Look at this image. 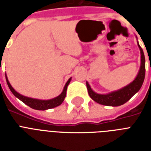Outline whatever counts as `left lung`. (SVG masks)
<instances>
[{
    "mask_svg": "<svg viewBox=\"0 0 151 151\" xmlns=\"http://www.w3.org/2000/svg\"><path fill=\"white\" fill-rule=\"evenodd\" d=\"M141 53V66L139 71L136 79L129 85H127L122 89L113 92L111 93L106 95L97 94L92 90L88 83L86 82L88 92L89 94V96L92 98L95 102L102 104V105L110 106H117L124 104L126 102L131 99L139 90L142 87L143 81L145 78V56L143 54V51L139 45L138 44Z\"/></svg>",
    "mask_w": 151,
    "mask_h": 151,
    "instance_id": "left-lung-1",
    "label": "left lung"
}]
</instances>
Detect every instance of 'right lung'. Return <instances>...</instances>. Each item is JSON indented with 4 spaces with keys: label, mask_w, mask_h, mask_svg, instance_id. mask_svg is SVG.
Wrapping results in <instances>:
<instances>
[{
    "label": "right lung",
    "mask_w": 151,
    "mask_h": 151,
    "mask_svg": "<svg viewBox=\"0 0 151 151\" xmlns=\"http://www.w3.org/2000/svg\"><path fill=\"white\" fill-rule=\"evenodd\" d=\"M71 78H70L68 81L66 82V85L63 88V91L61 94L59 95V96L55 97L54 99H49V100H40V99H32V98H29V97H26L24 96L20 95L19 93H18L15 89L12 87V85H10V83L8 81V78L6 77V81H7V84H8V87L10 88L11 92H12L13 95L16 96L18 99H19L20 100L22 101L25 104H27V106H29V107L35 109V110H48V109H52V108L56 107L58 106H59L63 102L65 97L66 95V89H67V86L70 82Z\"/></svg>",
    "instance_id": "obj_1"
}]
</instances>
